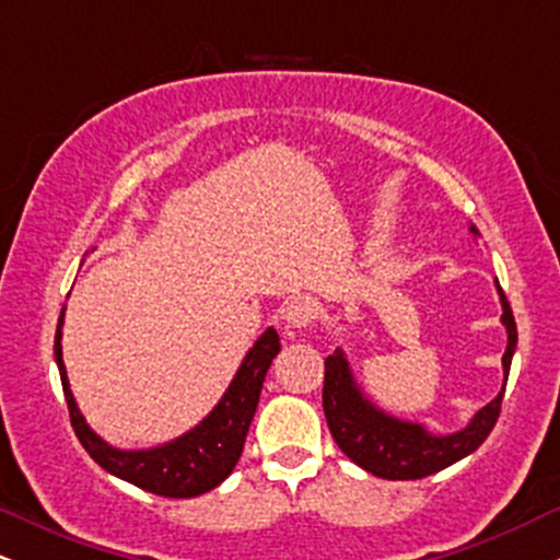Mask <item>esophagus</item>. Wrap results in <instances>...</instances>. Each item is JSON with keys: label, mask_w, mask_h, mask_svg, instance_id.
<instances>
[{"label": "esophagus", "mask_w": 560, "mask_h": 560, "mask_svg": "<svg viewBox=\"0 0 560 560\" xmlns=\"http://www.w3.org/2000/svg\"><path fill=\"white\" fill-rule=\"evenodd\" d=\"M318 313H320L318 300L311 298V294H302V298H294L289 302L284 318L289 326H294V329H305V326H311L313 320L318 318Z\"/></svg>", "instance_id": "esophagus-1"}]
</instances>
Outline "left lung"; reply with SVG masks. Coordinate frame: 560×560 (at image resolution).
<instances>
[{
	"instance_id": "obj_1",
	"label": "left lung",
	"mask_w": 560,
	"mask_h": 560,
	"mask_svg": "<svg viewBox=\"0 0 560 560\" xmlns=\"http://www.w3.org/2000/svg\"><path fill=\"white\" fill-rule=\"evenodd\" d=\"M474 234L477 229L471 226ZM503 300V324L508 329V347L503 355L505 378L511 371V358L516 350L518 334L513 311L508 305L505 292L498 287ZM505 387L492 402L474 416L464 432L450 436H432L416 423H405L389 419L374 405L365 402L361 392L352 384L350 369L342 352H334L324 361V413L329 432L339 450L369 474L382 479H423L429 474L442 471L455 460L466 458L481 442L490 436L494 423L500 419V405H503Z\"/></svg>"
}]
</instances>
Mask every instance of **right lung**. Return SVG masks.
Segmentation results:
<instances>
[{
  "label": "right lung",
  "instance_id": "right-lung-1",
  "mask_svg": "<svg viewBox=\"0 0 560 560\" xmlns=\"http://www.w3.org/2000/svg\"><path fill=\"white\" fill-rule=\"evenodd\" d=\"M60 326L62 318L57 324L55 334V361L57 369H60L62 392H66L70 427H73L83 450L105 471L131 481L139 490L160 494V498H197V494L213 490V487L221 485L234 471L236 460L242 455L244 440H247V429L253 423L255 408H258L262 382H266L271 361L281 350L276 329H268L255 342L253 350L244 358L240 374L231 382L229 392L215 405L213 413L199 423V427L191 429L189 434L178 436L171 445L126 453V450H115L107 442H102L86 427L79 408H75V400L68 387L66 365H62Z\"/></svg>",
  "mask_w": 560,
  "mask_h": 560
}]
</instances>
